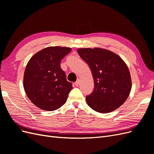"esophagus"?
<instances>
[{
  "label": "esophagus",
  "mask_w": 154,
  "mask_h": 154,
  "mask_svg": "<svg viewBox=\"0 0 154 154\" xmlns=\"http://www.w3.org/2000/svg\"><path fill=\"white\" fill-rule=\"evenodd\" d=\"M80 80H79V79H78V80H77V81L75 82V83H74V84H75V85L76 86H79V85H80Z\"/></svg>",
  "instance_id": "34e87169"
}]
</instances>
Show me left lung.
Wrapping results in <instances>:
<instances>
[{
    "instance_id": "1",
    "label": "left lung",
    "mask_w": 154,
    "mask_h": 154,
    "mask_svg": "<svg viewBox=\"0 0 154 154\" xmlns=\"http://www.w3.org/2000/svg\"><path fill=\"white\" fill-rule=\"evenodd\" d=\"M78 53L88 65L94 78V90L86 96L87 105L100 113L117 109L131 91L127 65L119 56L103 49H79Z\"/></svg>"
}]
</instances>
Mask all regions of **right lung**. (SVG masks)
Instances as JSON below:
<instances>
[{
    "mask_svg": "<svg viewBox=\"0 0 154 154\" xmlns=\"http://www.w3.org/2000/svg\"><path fill=\"white\" fill-rule=\"evenodd\" d=\"M71 49L49 47L40 51L27 64L24 88L27 97L38 108L55 110L66 103L72 90L60 62Z\"/></svg>",
    "mask_w": 154,
    "mask_h": 154,
    "instance_id": "1",
    "label": "right lung"
}]
</instances>
